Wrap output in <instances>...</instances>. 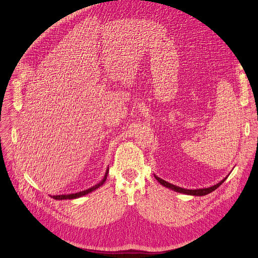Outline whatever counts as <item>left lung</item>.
Listing matches in <instances>:
<instances>
[{"label": "left lung", "mask_w": 258, "mask_h": 258, "mask_svg": "<svg viewBox=\"0 0 258 258\" xmlns=\"http://www.w3.org/2000/svg\"><path fill=\"white\" fill-rule=\"evenodd\" d=\"M155 178L156 180L161 184L163 185L164 187H167V188H170L172 189V190L177 191V192H181V194H185V195H190V196H198V197H201V196H206L212 191H214L216 188L220 187L224 182L225 180L227 179V177L225 179H223L220 183H218L216 185H213L211 187H208V188H201V189H185V188H182V187H179V186H175L173 184H170L164 180H162L161 178L157 177V175L155 174Z\"/></svg>", "instance_id": "left-lung-1"}]
</instances>
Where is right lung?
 Masks as SVG:
<instances>
[{"instance_id":"obj_1","label":"right lung","mask_w":258,"mask_h":258,"mask_svg":"<svg viewBox=\"0 0 258 258\" xmlns=\"http://www.w3.org/2000/svg\"><path fill=\"white\" fill-rule=\"evenodd\" d=\"M107 173H108V168H107V169H106V171H105V174H104L103 179H102L98 184H96V185L93 186V187H91V188H89V189H86V190H84V191H79V192L71 194V195L53 196L52 198H53V199H55V200H72V199H77V198H80V197H83V196H86V195H88V194H90V192L94 191L95 189H97V188H99L100 186H102V185H103V183H104V182H105V180H106Z\"/></svg>"}]
</instances>
